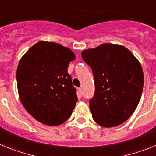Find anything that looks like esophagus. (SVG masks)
<instances>
[{"instance_id": "obj_1", "label": "esophagus", "mask_w": 156, "mask_h": 156, "mask_svg": "<svg viewBox=\"0 0 156 156\" xmlns=\"http://www.w3.org/2000/svg\"><path fill=\"white\" fill-rule=\"evenodd\" d=\"M78 91H79V93L80 94V95H82V93H83V89H82V87H80L79 89H78Z\"/></svg>"}]
</instances>
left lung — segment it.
I'll return each mask as SVG.
<instances>
[{
    "mask_svg": "<svg viewBox=\"0 0 156 156\" xmlns=\"http://www.w3.org/2000/svg\"><path fill=\"white\" fill-rule=\"evenodd\" d=\"M92 69L95 94L89 100L92 118L104 127L125 122L138 106L144 87L141 64L122 45L103 44L81 52Z\"/></svg>",
    "mask_w": 156,
    "mask_h": 156,
    "instance_id": "left-lung-1",
    "label": "left lung"
}]
</instances>
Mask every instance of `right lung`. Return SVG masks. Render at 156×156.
Listing matches in <instances>:
<instances>
[{"label":"right lung","instance_id":"right-lung-1","mask_svg":"<svg viewBox=\"0 0 156 156\" xmlns=\"http://www.w3.org/2000/svg\"><path fill=\"white\" fill-rule=\"evenodd\" d=\"M75 59L69 48L48 41L35 44L20 59L16 70L18 94L37 121L57 126L71 116L78 99L68 67Z\"/></svg>","mask_w":156,"mask_h":156}]
</instances>
